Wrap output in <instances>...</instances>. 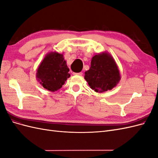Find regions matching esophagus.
Wrapping results in <instances>:
<instances>
[{"label": "esophagus", "instance_id": "obj_1", "mask_svg": "<svg viewBox=\"0 0 158 158\" xmlns=\"http://www.w3.org/2000/svg\"><path fill=\"white\" fill-rule=\"evenodd\" d=\"M82 74H83V73H82V72H80V73H73L74 75H78V76H82Z\"/></svg>", "mask_w": 158, "mask_h": 158}]
</instances>
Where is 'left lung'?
Wrapping results in <instances>:
<instances>
[{"mask_svg":"<svg viewBox=\"0 0 158 158\" xmlns=\"http://www.w3.org/2000/svg\"><path fill=\"white\" fill-rule=\"evenodd\" d=\"M121 74L113 57L102 52L93 56L89 69L85 72L84 79L95 92L102 93L114 88L121 80Z\"/></svg>","mask_w":158,"mask_h":158,"instance_id":"left-lung-1","label":"left lung"}]
</instances>
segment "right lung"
<instances>
[{
  "mask_svg": "<svg viewBox=\"0 0 158 158\" xmlns=\"http://www.w3.org/2000/svg\"><path fill=\"white\" fill-rule=\"evenodd\" d=\"M63 54L49 52L41 62L37 69L36 78L45 89L55 92L62 88L70 74Z\"/></svg>",
  "mask_w": 158,
  "mask_h": 158,
  "instance_id": "1",
  "label": "right lung"
}]
</instances>
